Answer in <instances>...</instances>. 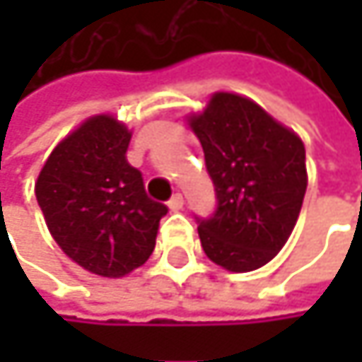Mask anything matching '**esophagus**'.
I'll list each match as a JSON object with an SVG mask.
<instances>
[{"instance_id":"obj_1","label":"esophagus","mask_w":362,"mask_h":362,"mask_svg":"<svg viewBox=\"0 0 362 362\" xmlns=\"http://www.w3.org/2000/svg\"><path fill=\"white\" fill-rule=\"evenodd\" d=\"M168 207H170L172 211H180L182 207H184V199H182L180 192H176V194L168 201Z\"/></svg>"}]
</instances>
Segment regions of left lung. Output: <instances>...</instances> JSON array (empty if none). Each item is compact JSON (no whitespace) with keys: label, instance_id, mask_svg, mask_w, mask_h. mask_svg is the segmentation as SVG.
<instances>
[{"label":"left lung","instance_id":"1","mask_svg":"<svg viewBox=\"0 0 362 362\" xmlns=\"http://www.w3.org/2000/svg\"><path fill=\"white\" fill-rule=\"evenodd\" d=\"M216 190V211L197 218L205 255L230 272L268 264L287 243L306 192L300 136L250 98L218 92L188 119Z\"/></svg>","mask_w":362,"mask_h":362}]
</instances>
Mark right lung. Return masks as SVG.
Masks as SVG:
<instances>
[{
  "instance_id": "add662e5",
  "label": "right lung",
  "mask_w": 362,
  "mask_h": 362,
  "mask_svg": "<svg viewBox=\"0 0 362 362\" xmlns=\"http://www.w3.org/2000/svg\"><path fill=\"white\" fill-rule=\"evenodd\" d=\"M129 138L115 117L96 115L52 151L35 182L37 203L60 250L109 279L151 257L159 220L168 214L127 163Z\"/></svg>"
}]
</instances>
